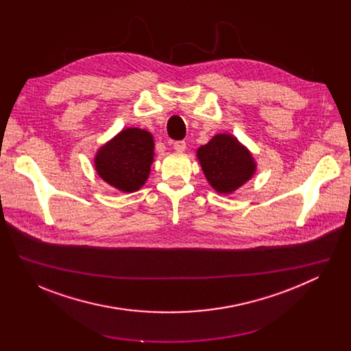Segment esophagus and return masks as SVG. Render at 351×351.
Returning <instances> with one entry per match:
<instances>
[{
  "mask_svg": "<svg viewBox=\"0 0 351 351\" xmlns=\"http://www.w3.org/2000/svg\"><path fill=\"white\" fill-rule=\"evenodd\" d=\"M173 148H175V152H178V153H183L184 149H186V143L184 141H175L173 143Z\"/></svg>",
  "mask_w": 351,
  "mask_h": 351,
  "instance_id": "obj_1",
  "label": "esophagus"
}]
</instances>
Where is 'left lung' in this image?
<instances>
[{
    "label": "left lung",
    "mask_w": 351,
    "mask_h": 351,
    "mask_svg": "<svg viewBox=\"0 0 351 351\" xmlns=\"http://www.w3.org/2000/svg\"><path fill=\"white\" fill-rule=\"evenodd\" d=\"M197 160L210 186L221 194L236 191L254 176L257 169L250 149L229 133H218L199 147Z\"/></svg>",
    "instance_id": "1"
}]
</instances>
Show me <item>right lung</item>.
<instances>
[{"label": "right lung", "mask_w": 351, "mask_h": 351, "mask_svg": "<svg viewBox=\"0 0 351 351\" xmlns=\"http://www.w3.org/2000/svg\"><path fill=\"white\" fill-rule=\"evenodd\" d=\"M154 137L140 128H126L98 148L94 167L104 182L123 193L144 186L154 161Z\"/></svg>", "instance_id": "add662e5"}]
</instances>
